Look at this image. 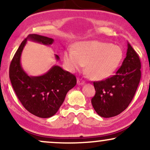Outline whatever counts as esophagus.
Masks as SVG:
<instances>
[{"label":"esophagus","mask_w":150,"mask_h":150,"mask_svg":"<svg viewBox=\"0 0 150 150\" xmlns=\"http://www.w3.org/2000/svg\"><path fill=\"white\" fill-rule=\"evenodd\" d=\"M77 83L78 85H82L85 84V81H84L83 80H82V79H77Z\"/></svg>","instance_id":"34e87169"}]
</instances>
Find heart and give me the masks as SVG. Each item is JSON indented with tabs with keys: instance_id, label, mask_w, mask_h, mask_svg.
Instances as JSON below:
<instances>
[{
	"instance_id": "obj_1",
	"label": "heart",
	"mask_w": 150,
	"mask_h": 150,
	"mask_svg": "<svg viewBox=\"0 0 150 150\" xmlns=\"http://www.w3.org/2000/svg\"><path fill=\"white\" fill-rule=\"evenodd\" d=\"M123 58L120 46L99 41H87L77 44L76 50L66 49L63 60L70 72L80 70L87 64L86 70L93 80H102L113 75Z\"/></svg>"
}]
</instances>
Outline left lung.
Returning a JSON list of instances; mask_svg holds the SVG:
<instances>
[{
	"label": "left lung",
	"mask_w": 150,
	"mask_h": 150,
	"mask_svg": "<svg viewBox=\"0 0 150 150\" xmlns=\"http://www.w3.org/2000/svg\"><path fill=\"white\" fill-rule=\"evenodd\" d=\"M140 68L139 56L128 42L126 57L116 75L94 82L96 93L91 101L99 116L111 118L128 107L140 83Z\"/></svg>",
	"instance_id": "obj_1"
}]
</instances>
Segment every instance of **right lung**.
Masks as SVG:
<instances>
[{
  "mask_svg": "<svg viewBox=\"0 0 150 150\" xmlns=\"http://www.w3.org/2000/svg\"><path fill=\"white\" fill-rule=\"evenodd\" d=\"M27 40L50 46L54 40L39 34H30L19 46L10 65L9 76L17 97L29 112L40 118L56 114L64 101L68 91L75 87L76 77L58 65H53L47 73L30 76L21 65V55ZM59 61L58 55H55Z\"/></svg>",
  "mask_w": 150,
  "mask_h": 150,
  "instance_id": "1",
  "label": "right lung"
}]
</instances>
